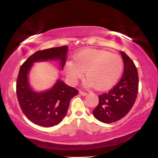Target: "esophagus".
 <instances>
[{"instance_id": "1", "label": "esophagus", "mask_w": 158, "mask_h": 158, "mask_svg": "<svg viewBox=\"0 0 158 158\" xmlns=\"http://www.w3.org/2000/svg\"><path fill=\"white\" fill-rule=\"evenodd\" d=\"M79 93H80V94H81L82 96H86V95H87V93H86L81 91V90H80V91H79Z\"/></svg>"}]
</instances>
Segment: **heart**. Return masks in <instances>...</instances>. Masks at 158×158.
<instances>
[{
	"instance_id": "heart-1",
	"label": "heart",
	"mask_w": 158,
	"mask_h": 158,
	"mask_svg": "<svg viewBox=\"0 0 158 158\" xmlns=\"http://www.w3.org/2000/svg\"><path fill=\"white\" fill-rule=\"evenodd\" d=\"M123 68L120 56L104 50L86 49L77 53L74 61H67L64 73L73 84L81 79L83 73H85L87 85L105 90L116 84L122 75Z\"/></svg>"
}]
</instances>
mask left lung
<instances>
[{"mask_svg":"<svg viewBox=\"0 0 158 158\" xmlns=\"http://www.w3.org/2000/svg\"><path fill=\"white\" fill-rule=\"evenodd\" d=\"M124 63L123 75L116 85L108 93L99 95V104L93 111L96 119L111 123L126 116L137 97L139 77L133 61L121 52Z\"/></svg>","mask_w":158,"mask_h":158,"instance_id":"left-lung-1","label":"left lung"}]
</instances>
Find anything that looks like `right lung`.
I'll return each instance as SVG.
<instances>
[{"instance_id":"1","label":"right lung","mask_w":158,"mask_h":158,"mask_svg":"<svg viewBox=\"0 0 158 158\" xmlns=\"http://www.w3.org/2000/svg\"><path fill=\"white\" fill-rule=\"evenodd\" d=\"M68 51V46L38 51L21 66L17 80L18 101L23 113L35 124L47 127L59 124L65 116L71 99L79 93L60 79L51 89L41 92L34 90L29 83L28 74L33 63L57 60L63 69Z\"/></svg>"}]
</instances>
